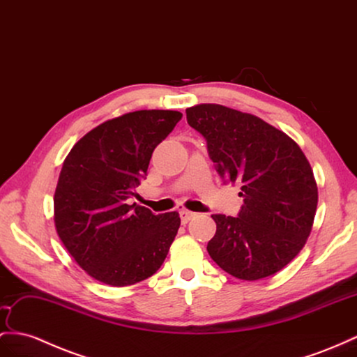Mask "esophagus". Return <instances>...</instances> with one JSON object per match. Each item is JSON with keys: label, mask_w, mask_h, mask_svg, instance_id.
<instances>
[{"label": "esophagus", "mask_w": 357, "mask_h": 357, "mask_svg": "<svg viewBox=\"0 0 357 357\" xmlns=\"http://www.w3.org/2000/svg\"><path fill=\"white\" fill-rule=\"evenodd\" d=\"M179 215H181V222L182 223H188L191 218H193L196 214L191 213V211H187V209H182V211H179Z\"/></svg>", "instance_id": "1"}]
</instances>
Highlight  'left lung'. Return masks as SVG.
Instances as JSON below:
<instances>
[{
  "instance_id": "obj_1",
  "label": "left lung",
  "mask_w": 357,
  "mask_h": 357,
  "mask_svg": "<svg viewBox=\"0 0 357 357\" xmlns=\"http://www.w3.org/2000/svg\"><path fill=\"white\" fill-rule=\"evenodd\" d=\"M225 181L241 187L238 217L214 214L208 253L241 280L273 276L305 248L318 204L314 172L300 146L258 116L218 104L185 109Z\"/></svg>"
}]
</instances>
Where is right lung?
Segmentation results:
<instances>
[{"mask_svg": "<svg viewBox=\"0 0 357 357\" xmlns=\"http://www.w3.org/2000/svg\"><path fill=\"white\" fill-rule=\"evenodd\" d=\"M182 114L139 109L98 125L63 161L54 223L59 238L89 276L112 287L151 278L178 234V213L152 214L128 205L148 172L153 149Z\"/></svg>", "mask_w": 357, "mask_h": 357, "instance_id": "obj_1", "label": "right lung"}]
</instances>
